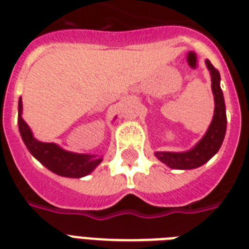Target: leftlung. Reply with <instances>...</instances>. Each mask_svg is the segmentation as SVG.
I'll list each match as a JSON object with an SVG mask.
<instances>
[{
	"mask_svg": "<svg viewBox=\"0 0 249 249\" xmlns=\"http://www.w3.org/2000/svg\"><path fill=\"white\" fill-rule=\"evenodd\" d=\"M207 68L211 73L212 80V93L214 97V112L213 119L199 142L193 148L182 152H169V151H156L155 156L158 159L168 165L172 169H195L209 159H212L220 150L221 144L224 142L226 134V107L222 90H221V77L220 72L213 67L208 59L205 60Z\"/></svg>",
	"mask_w": 249,
	"mask_h": 249,
	"instance_id": "8db88e82",
	"label": "left lung"
}]
</instances>
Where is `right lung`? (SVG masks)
I'll return each mask as SVG.
<instances>
[{"mask_svg":"<svg viewBox=\"0 0 249 249\" xmlns=\"http://www.w3.org/2000/svg\"><path fill=\"white\" fill-rule=\"evenodd\" d=\"M23 102L19 98L18 105V125L21 140L32 154L44 166H46L53 173L68 178H81L90 174L102 163V156L91 154H75L64 150L56 143L41 142L33 137V133L23 116Z\"/></svg>","mask_w":249,"mask_h":249,"instance_id":"add662e5","label":"right lung"}]
</instances>
